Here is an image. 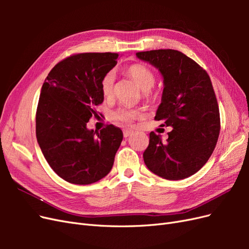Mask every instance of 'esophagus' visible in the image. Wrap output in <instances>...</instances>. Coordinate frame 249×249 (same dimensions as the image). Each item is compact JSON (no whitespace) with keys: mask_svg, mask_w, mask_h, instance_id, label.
<instances>
[{"mask_svg":"<svg viewBox=\"0 0 249 249\" xmlns=\"http://www.w3.org/2000/svg\"><path fill=\"white\" fill-rule=\"evenodd\" d=\"M132 134H133V131H131V130H124V138L129 137L130 135H132Z\"/></svg>","mask_w":249,"mask_h":249,"instance_id":"obj_1","label":"esophagus"}]
</instances>
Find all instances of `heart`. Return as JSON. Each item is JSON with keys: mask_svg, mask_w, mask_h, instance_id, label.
<instances>
[{"mask_svg": "<svg viewBox=\"0 0 249 249\" xmlns=\"http://www.w3.org/2000/svg\"><path fill=\"white\" fill-rule=\"evenodd\" d=\"M126 73L136 82V84L140 87L143 91H148L152 89L156 83V74L149 69V67L135 63L130 65L125 70ZM115 74L112 71L106 72L101 80V90L105 97H110L113 94V89H114ZM147 96H153L154 94L150 92H146ZM141 113L137 109H133L130 107L122 106L118 107L116 110L112 112V119L118 124H131L134 120L139 118Z\"/></svg>", "mask_w": 249, "mask_h": 249, "instance_id": "heart-1", "label": "heart"}]
</instances>
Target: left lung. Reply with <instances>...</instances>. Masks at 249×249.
<instances>
[{
  "label": "left lung",
  "mask_w": 249,
  "mask_h": 249,
  "mask_svg": "<svg viewBox=\"0 0 249 249\" xmlns=\"http://www.w3.org/2000/svg\"><path fill=\"white\" fill-rule=\"evenodd\" d=\"M164 78L162 103L155 119L172 126L168 139L149 134L143 153L147 168L166 179H183L196 173L210 159L220 132L219 108L208 72L176 50L138 52Z\"/></svg>",
  "instance_id": "obj_1"
}]
</instances>
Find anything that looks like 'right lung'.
<instances>
[{
  "mask_svg": "<svg viewBox=\"0 0 249 249\" xmlns=\"http://www.w3.org/2000/svg\"><path fill=\"white\" fill-rule=\"evenodd\" d=\"M116 53H80L57 63L44 81L36 110V137L51 168L71 184L88 185L110 172L123 141L119 127L88 130L104 101L101 80Z\"/></svg>",
  "mask_w": 249,
  "mask_h": 249,
  "instance_id": "1",
  "label": "right lung"
}]
</instances>
